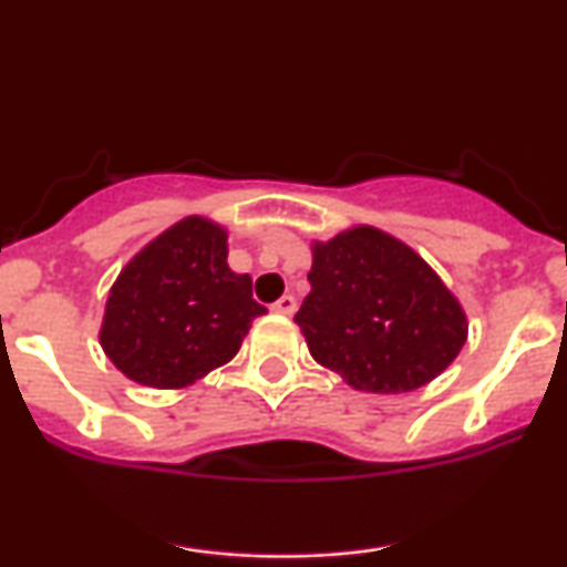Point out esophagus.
Instances as JSON below:
<instances>
[{
    "label": "esophagus",
    "instance_id": "34e87169",
    "mask_svg": "<svg viewBox=\"0 0 567 567\" xmlns=\"http://www.w3.org/2000/svg\"><path fill=\"white\" fill-rule=\"evenodd\" d=\"M271 311H277V315L290 317L292 311H296V298H292V296H282V298H277V301L271 303Z\"/></svg>",
    "mask_w": 567,
    "mask_h": 567
}]
</instances>
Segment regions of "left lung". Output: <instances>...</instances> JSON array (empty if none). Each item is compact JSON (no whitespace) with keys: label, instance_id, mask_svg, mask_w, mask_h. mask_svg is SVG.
I'll return each instance as SVG.
<instances>
[{"label":"left lung","instance_id":"1","mask_svg":"<svg viewBox=\"0 0 567 567\" xmlns=\"http://www.w3.org/2000/svg\"><path fill=\"white\" fill-rule=\"evenodd\" d=\"M309 285L298 328L311 357L354 389L424 386L466 341V317L442 279L408 245L370 226L315 245Z\"/></svg>","mask_w":567,"mask_h":567}]
</instances>
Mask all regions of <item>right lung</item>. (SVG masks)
<instances>
[{"label":"right lung","instance_id":"right-lung-1","mask_svg":"<svg viewBox=\"0 0 567 567\" xmlns=\"http://www.w3.org/2000/svg\"><path fill=\"white\" fill-rule=\"evenodd\" d=\"M266 315L247 275L226 264V231L186 218L125 266L106 301L101 347L127 379L178 389L237 354Z\"/></svg>","mask_w":567,"mask_h":567}]
</instances>
